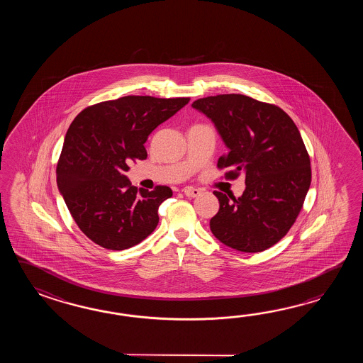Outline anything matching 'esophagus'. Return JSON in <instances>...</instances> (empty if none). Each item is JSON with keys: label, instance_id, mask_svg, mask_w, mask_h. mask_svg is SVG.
Returning a JSON list of instances; mask_svg holds the SVG:
<instances>
[{"label": "esophagus", "instance_id": "1", "mask_svg": "<svg viewBox=\"0 0 363 363\" xmlns=\"http://www.w3.org/2000/svg\"><path fill=\"white\" fill-rule=\"evenodd\" d=\"M184 194L186 197H199L201 194L200 189H196V188H192V186H188V188H185Z\"/></svg>", "mask_w": 363, "mask_h": 363}]
</instances>
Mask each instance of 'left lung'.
Here are the masks:
<instances>
[{
  "label": "left lung",
  "instance_id": "8db88e82",
  "mask_svg": "<svg viewBox=\"0 0 363 363\" xmlns=\"http://www.w3.org/2000/svg\"><path fill=\"white\" fill-rule=\"evenodd\" d=\"M230 149L218 160L224 178L244 175L242 196L216 191L219 210L210 230L224 245L257 253L286 236L301 211L311 183L310 157L291 116L277 105L244 94L194 101Z\"/></svg>",
  "mask_w": 363,
  "mask_h": 363
}]
</instances>
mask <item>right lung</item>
Masks as SVG:
<instances>
[{
	"label": "right lung",
	"mask_w": 363,
	"mask_h": 363,
	"mask_svg": "<svg viewBox=\"0 0 363 363\" xmlns=\"http://www.w3.org/2000/svg\"><path fill=\"white\" fill-rule=\"evenodd\" d=\"M189 100L124 96L91 105L72 121L57 184L77 227L94 244L123 250L155 231L158 208L172 196L170 186L136 188L124 172L128 161L147 158L149 135Z\"/></svg>",
	"instance_id": "1"
}]
</instances>
